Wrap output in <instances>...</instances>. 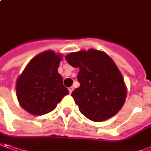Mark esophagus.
<instances>
[{
	"label": "esophagus",
	"mask_w": 151,
	"mask_h": 151,
	"mask_svg": "<svg viewBox=\"0 0 151 151\" xmlns=\"http://www.w3.org/2000/svg\"><path fill=\"white\" fill-rule=\"evenodd\" d=\"M68 91H69V93H73V87L68 88Z\"/></svg>",
	"instance_id": "1"
}]
</instances>
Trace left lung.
Returning <instances> with one entry per match:
<instances>
[{
    "label": "left lung",
    "instance_id": "obj_1",
    "mask_svg": "<svg viewBox=\"0 0 151 151\" xmlns=\"http://www.w3.org/2000/svg\"><path fill=\"white\" fill-rule=\"evenodd\" d=\"M66 60L72 67L79 68L80 86L72 93L79 111L94 122L115 115L125 102L127 89L111 58L102 51L88 49L71 52Z\"/></svg>",
    "mask_w": 151,
    "mask_h": 151
}]
</instances>
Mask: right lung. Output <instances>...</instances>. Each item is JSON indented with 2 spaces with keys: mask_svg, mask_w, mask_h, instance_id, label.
<instances>
[{
  "mask_svg": "<svg viewBox=\"0 0 151 151\" xmlns=\"http://www.w3.org/2000/svg\"><path fill=\"white\" fill-rule=\"evenodd\" d=\"M62 55L49 50L34 57L16 83L20 105L33 115L52 111L69 93L58 72Z\"/></svg>",
  "mask_w": 151,
  "mask_h": 151,
  "instance_id": "1",
  "label": "right lung"
}]
</instances>
